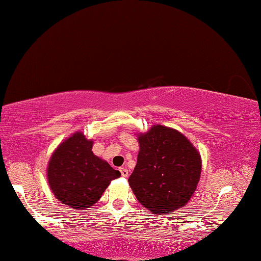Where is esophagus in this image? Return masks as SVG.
Instances as JSON below:
<instances>
[{
	"label": "esophagus",
	"instance_id": "obj_1",
	"mask_svg": "<svg viewBox=\"0 0 261 261\" xmlns=\"http://www.w3.org/2000/svg\"><path fill=\"white\" fill-rule=\"evenodd\" d=\"M121 175L123 176V177H127V176H129V170L126 169V168H121Z\"/></svg>",
	"mask_w": 261,
	"mask_h": 261
}]
</instances>
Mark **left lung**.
Masks as SVG:
<instances>
[{
    "instance_id": "left-lung-1",
    "label": "left lung",
    "mask_w": 261,
    "mask_h": 261,
    "mask_svg": "<svg viewBox=\"0 0 261 261\" xmlns=\"http://www.w3.org/2000/svg\"><path fill=\"white\" fill-rule=\"evenodd\" d=\"M140 151L129 184L154 214H169L190 200L200 178L201 159L177 130L154 125L138 137Z\"/></svg>"
}]
</instances>
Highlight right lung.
<instances>
[{
	"label": "right lung",
	"instance_id": "add662e5",
	"mask_svg": "<svg viewBox=\"0 0 261 261\" xmlns=\"http://www.w3.org/2000/svg\"><path fill=\"white\" fill-rule=\"evenodd\" d=\"M93 141L81 132L73 134L53 153L48 165V183L62 204L86 210L98 201L121 173L92 152Z\"/></svg>",
	"mask_w": 261,
	"mask_h": 261
}]
</instances>
